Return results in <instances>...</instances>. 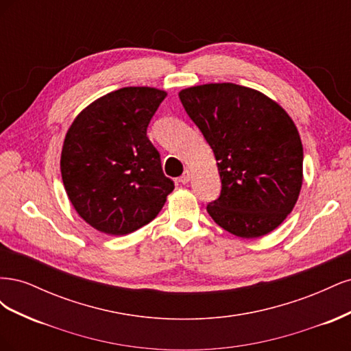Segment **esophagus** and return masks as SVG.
Segmentation results:
<instances>
[{
    "label": "esophagus",
    "mask_w": 351,
    "mask_h": 351,
    "mask_svg": "<svg viewBox=\"0 0 351 351\" xmlns=\"http://www.w3.org/2000/svg\"><path fill=\"white\" fill-rule=\"evenodd\" d=\"M178 182L182 183V184H187V183L190 182V171H187V169H186V171H184L182 176H180Z\"/></svg>",
    "instance_id": "34e87169"
}]
</instances>
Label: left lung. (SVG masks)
Segmentation results:
<instances>
[{
	"mask_svg": "<svg viewBox=\"0 0 351 351\" xmlns=\"http://www.w3.org/2000/svg\"><path fill=\"white\" fill-rule=\"evenodd\" d=\"M178 97L218 161L221 193L208 204V214L244 239L277 228L293 210L303 180V146L289 114L234 83L202 84Z\"/></svg>",
	"mask_w": 351,
	"mask_h": 351,
	"instance_id": "obj_1",
	"label": "left lung"
}]
</instances>
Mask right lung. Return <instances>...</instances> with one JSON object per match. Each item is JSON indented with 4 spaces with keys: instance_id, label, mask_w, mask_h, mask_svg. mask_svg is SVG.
<instances>
[{
    "instance_id": "obj_1",
    "label": "right lung",
    "mask_w": 351,
    "mask_h": 351,
    "mask_svg": "<svg viewBox=\"0 0 351 351\" xmlns=\"http://www.w3.org/2000/svg\"><path fill=\"white\" fill-rule=\"evenodd\" d=\"M164 90L123 88L90 104L73 121L61 176L77 214L98 231L124 236L151 222L174 182L147 137Z\"/></svg>"
}]
</instances>
